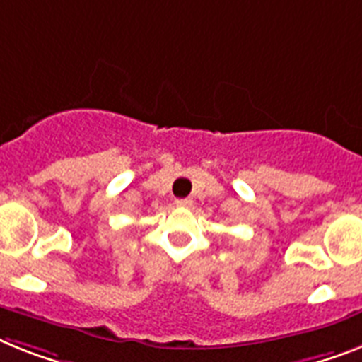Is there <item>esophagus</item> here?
<instances>
[{
	"label": "esophagus",
	"mask_w": 362,
	"mask_h": 362,
	"mask_svg": "<svg viewBox=\"0 0 362 362\" xmlns=\"http://www.w3.org/2000/svg\"><path fill=\"white\" fill-rule=\"evenodd\" d=\"M175 205H177V207H190V205H192V199H190V198L175 199Z\"/></svg>",
	"instance_id": "esophagus-1"
}]
</instances>
